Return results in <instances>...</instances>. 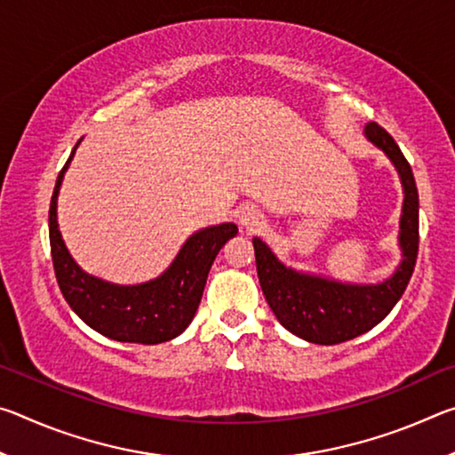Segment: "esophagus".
Returning a JSON list of instances; mask_svg holds the SVG:
<instances>
[{"mask_svg": "<svg viewBox=\"0 0 455 455\" xmlns=\"http://www.w3.org/2000/svg\"><path fill=\"white\" fill-rule=\"evenodd\" d=\"M238 225H241L246 230H259L260 227L265 225L263 214H260L255 209H249V206H246V209H243L241 212H238Z\"/></svg>", "mask_w": 455, "mask_h": 455, "instance_id": "1", "label": "esophagus"}]
</instances>
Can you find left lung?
I'll return each instance as SVG.
<instances>
[{
    "mask_svg": "<svg viewBox=\"0 0 455 455\" xmlns=\"http://www.w3.org/2000/svg\"><path fill=\"white\" fill-rule=\"evenodd\" d=\"M363 136L389 158L403 188L397 236L402 260L391 276L379 283H345L325 275L297 271L279 260L267 243L252 238L259 283L268 307L284 329L309 343H343L381 323L402 299L418 259L419 196L411 166L394 138L379 124L369 122Z\"/></svg>",
    "mask_w": 455,
    "mask_h": 455,
    "instance_id": "8db88e82",
    "label": "left lung"
}]
</instances>
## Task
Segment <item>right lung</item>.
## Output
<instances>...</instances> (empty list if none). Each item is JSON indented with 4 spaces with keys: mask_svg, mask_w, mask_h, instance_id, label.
Segmentation results:
<instances>
[{
    "mask_svg": "<svg viewBox=\"0 0 455 455\" xmlns=\"http://www.w3.org/2000/svg\"><path fill=\"white\" fill-rule=\"evenodd\" d=\"M58 174L50 203V246L60 291L72 311L100 335L122 343L156 345L179 337L195 319L211 267L228 238L233 222L206 227L187 238L171 267L156 279L116 284L88 275L72 259L58 225V195L76 148Z\"/></svg>",
    "mask_w": 455,
    "mask_h": 455,
    "instance_id": "1",
    "label": "right lung"
}]
</instances>
